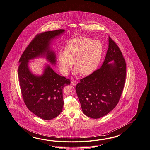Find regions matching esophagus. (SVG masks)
I'll return each mask as SVG.
<instances>
[{"mask_svg": "<svg viewBox=\"0 0 150 150\" xmlns=\"http://www.w3.org/2000/svg\"><path fill=\"white\" fill-rule=\"evenodd\" d=\"M71 85L72 86H76V81L74 80H72V81L71 82Z\"/></svg>", "mask_w": 150, "mask_h": 150, "instance_id": "34e87169", "label": "esophagus"}]
</instances>
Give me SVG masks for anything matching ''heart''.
Instances as JSON below:
<instances>
[{"label":"heart","mask_w":150,"mask_h":150,"mask_svg":"<svg viewBox=\"0 0 150 150\" xmlns=\"http://www.w3.org/2000/svg\"><path fill=\"white\" fill-rule=\"evenodd\" d=\"M103 52L101 42L87 37L73 38L66 44L65 50H60L57 61L61 72L68 75L74 61L75 73L83 75L92 74L97 68Z\"/></svg>","instance_id":"1"}]
</instances>
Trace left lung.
I'll return each instance as SVG.
<instances>
[{
    "label": "left lung",
    "instance_id": "left-lung-1",
    "mask_svg": "<svg viewBox=\"0 0 150 150\" xmlns=\"http://www.w3.org/2000/svg\"><path fill=\"white\" fill-rule=\"evenodd\" d=\"M108 42V49L101 67L80 79L76 87L82 112L95 119L105 116L116 106L125 81V59L110 36ZM112 60L113 63H108Z\"/></svg>",
    "mask_w": 150,
    "mask_h": 150
}]
</instances>
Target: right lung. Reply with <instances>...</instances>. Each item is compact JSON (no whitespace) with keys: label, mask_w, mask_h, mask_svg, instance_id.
I'll return each instance as SVG.
<instances>
[{"label":"right lung","mask_w":150,"mask_h":150,"mask_svg":"<svg viewBox=\"0 0 150 150\" xmlns=\"http://www.w3.org/2000/svg\"><path fill=\"white\" fill-rule=\"evenodd\" d=\"M64 32L60 29L37 34L19 60L18 78L23 100L30 112L43 120H52L60 115L64 104L63 88L71 82L56 74L50 65L46 66L42 76H35L30 71L28 62L35 57L46 56L55 64V55L50 50L49 44L51 39Z\"/></svg>","instance_id":"right-lung-1"}]
</instances>
